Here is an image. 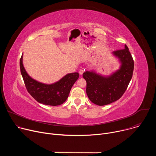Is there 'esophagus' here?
I'll use <instances>...</instances> for the list:
<instances>
[{
    "label": "esophagus",
    "instance_id": "obj_1",
    "mask_svg": "<svg viewBox=\"0 0 156 156\" xmlns=\"http://www.w3.org/2000/svg\"><path fill=\"white\" fill-rule=\"evenodd\" d=\"M83 72H84V70H83V69H81V70H80V72H79V73H80V75H82V74L83 73Z\"/></svg>",
    "mask_w": 156,
    "mask_h": 156
}]
</instances>
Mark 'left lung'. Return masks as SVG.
Wrapping results in <instances>:
<instances>
[{
	"mask_svg": "<svg viewBox=\"0 0 156 156\" xmlns=\"http://www.w3.org/2000/svg\"><path fill=\"white\" fill-rule=\"evenodd\" d=\"M113 54L119 57L120 69L108 77L101 76L94 72H86L83 77L86 81V94L94 104L105 105L119 100L125 93L134 70V60L125 44V48Z\"/></svg>",
	"mask_w": 156,
	"mask_h": 156,
	"instance_id": "8db88e82",
	"label": "left lung"
}]
</instances>
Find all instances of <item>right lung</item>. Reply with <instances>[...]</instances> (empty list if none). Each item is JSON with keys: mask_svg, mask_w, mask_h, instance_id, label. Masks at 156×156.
<instances>
[{"mask_svg": "<svg viewBox=\"0 0 156 156\" xmlns=\"http://www.w3.org/2000/svg\"><path fill=\"white\" fill-rule=\"evenodd\" d=\"M23 55L20 60V72L29 94L38 102L48 105L62 104L68 98L71 88L79 78L78 73H69L52 84H45L32 79L25 71L22 62Z\"/></svg>", "mask_w": 156, "mask_h": 156, "instance_id": "add662e5", "label": "right lung"}]
</instances>
